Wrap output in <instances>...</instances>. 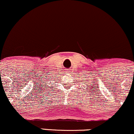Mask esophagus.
<instances>
[{
	"label": "esophagus",
	"mask_w": 134,
	"mask_h": 134,
	"mask_svg": "<svg viewBox=\"0 0 134 134\" xmlns=\"http://www.w3.org/2000/svg\"><path fill=\"white\" fill-rule=\"evenodd\" d=\"M66 73H70V70H68V69H67V70H66Z\"/></svg>",
	"instance_id": "esophagus-1"
}]
</instances>
